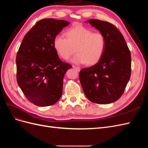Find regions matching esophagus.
Listing matches in <instances>:
<instances>
[{
  "label": "esophagus",
  "instance_id": "esophagus-1",
  "mask_svg": "<svg viewBox=\"0 0 148 148\" xmlns=\"http://www.w3.org/2000/svg\"><path fill=\"white\" fill-rule=\"evenodd\" d=\"M72 66H73V69H76V70H77L78 71H80V70H81V69H80L79 67H78V66H75V65H73Z\"/></svg>",
  "mask_w": 148,
  "mask_h": 148
}]
</instances>
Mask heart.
<instances>
[{
    "mask_svg": "<svg viewBox=\"0 0 148 148\" xmlns=\"http://www.w3.org/2000/svg\"><path fill=\"white\" fill-rule=\"evenodd\" d=\"M65 36L58 34L54 37L53 47L62 59L66 60L75 51L73 63L92 65L97 64L104 55L106 47L104 35L82 25H77L65 32Z\"/></svg>",
    "mask_w": 148,
    "mask_h": 148,
    "instance_id": "1",
    "label": "heart"
}]
</instances>
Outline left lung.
I'll use <instances>...</instances> for the list:
<instances>
[{
  "mask_svg": "<svg viewBox=\"0 0 148 148\" xmlns=\"http://www.w3.org/2000/svg\"><path fill=\"white\" fill-rule=\"evenodd\" d=\"M85 22L104 35L106 47L96 64L80 71L79 81L89 101L110 104L122 96L130 78V51L123 35L113 25L96 19Z\"/></svg>",
  "mask_w": 148,
  "mask_h": 148,
  "instance_id": "obj_1",
  "label": "left lung"
}]
</instances>
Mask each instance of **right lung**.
Listing matches in <instances>:
<instances>
[{"instance_id": "1", "label": "right lung", "mask_w": 148, "mask_h": 148, "mask_svg": "<svg viewBox=\"0 0 148 148\" xmlns=\"http://www.w3.org/2000/svg\"><path fill=\"white\" fill-rule=\"evenodd\" d=\"M69 23L62 20H41L22 41L16 58V80L25 97L34 105L52 106L62 96L64 75L72 66L59 59L53 41Z\"/></svg>"}]
</instances>
